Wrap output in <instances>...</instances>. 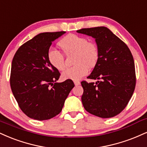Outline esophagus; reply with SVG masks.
<instances>
[{"mask_svg": "<svg viewBox=\"0 0 147 147\" xmlns=\"http://www.w3.org/2000/svg\"><path fill=\"white\" fill-rule=\"evenodd\" d=\"M74 83H75V86H79V85H80V81H74Z\"/></svg>", "mask_w": 147, "mask_h": 147, "instance_id": "34e87169", "label": "esophagus"}]
</instances>
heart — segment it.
Wrapping results in <instances>:
<instances>
[{
	"mask_svg": "<svg viewBox=\"0 0 147 147\" xmlns=\"http://www.w3.org/2000/svg\"><path fill=\"white\" fill-rule=\"evenodd\" d=\"M59 47L65 54L75 53V66L66 68L62 72L65 79L79 80L89 72L88 66H96L99 58V49L95 42L88 41L84 36L68 34L58 43ZM47 57L49 63L55 68L61 70L66 66L65 57L59 51L51 49L48 51Z\"/></svg>",
	"mask_w": 147,
	"mask_h": 147,
	"instance_id": "1",
	"label": "heart"
}]
</instances>
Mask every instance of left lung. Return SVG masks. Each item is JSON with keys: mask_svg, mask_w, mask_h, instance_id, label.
<instances>
[{"mask_svg": "<svg viewBox=\"0 0 147 147\" xmlns=\"http://www.w3.org/2000/svg\"><path fill=\"white\" fill-rule=\"evenodd\" d=\"M95 38L99 58L87 77L96 83L81 81L83 105L90 114L112 118L124 109L135 90L136 76L133 55L126 44L104 26L77 31Z\"/></svg>", "mask_w": 147, "mask_h": 147, "instance_id": "1", "label": "left lung"}]
</instances>
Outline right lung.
Returning <instances> with one entry per match:
<instances>
[{
  "label": "right lung",
  "mask_w": 147,
  "mask_h": 147,
  "mask_svg": "<svg viewBox=\"0 0 147 147\" xmlns=\"http://www.w3.org/2000/svg\"><path fill=\"white\" fill-rule=\"evenodd\" d=\"M65 33L37 35L20 46L12 60L11 91L21 110L33 119L45 121L59 114L75 86L70 79L56 83L60 73L47 57L52 42Z\"/></svg>",
  "instance_id": "1"
}]
</instances>
